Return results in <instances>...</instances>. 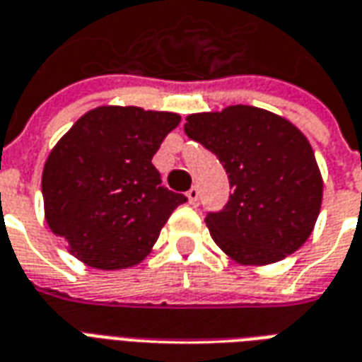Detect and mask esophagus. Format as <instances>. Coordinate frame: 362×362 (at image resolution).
Wrapping results in <instances>:
<instances>
[{
    "label": "esophagus",
    "mask_w": 362,
    "mask_h": 362,
    "mask_svg": "<svg viewBox=\"0 0 362 362\" xmlns=\"http://www.w3.org/2000/svg\"><path fill=\"white\" fill-rule=\"evenodd\" d=\"M188 202L189 205H197L199 204V189H197V186H192V188L188 189Z\"/></svg>",
    "instance_id": "obj_1"
}]
</instances>
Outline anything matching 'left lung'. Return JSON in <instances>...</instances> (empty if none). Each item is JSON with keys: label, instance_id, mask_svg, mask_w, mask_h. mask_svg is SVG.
I'll return each instance as SVG.
<instances>
[{"label": "left lung", "instance_id": "1", "mask_svg": "<svg viewBox=\"0 0 362 362\" xmlns=\"http://www.w3.org/2000/svg\"><path fill=\"white\" fill-rule=\"evenodd\" d=\"M189 139L217 155L233 194L205 223L221 250L244 266L296 252L322 205V176L308 139L288 119L256 106L189 114Z\"/></svg>", "mask_w": 362, "mask_h": 362}]
</instances>
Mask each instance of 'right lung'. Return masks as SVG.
<instances>
[{"instance_id":"right-lung-1","label":"right lung","mask_w":362,"mask_h":362,"mask_svg":"<svg viewBox=\"0 0 362 362\" xmlns=\"http://www.w3.org/2000/svg\"><path fill=\"white\" fill-rule=\"evenodd\" d=\"M180 116L98 106L77 119L44 165L48 227L96 269L139 264L170 213L186 202L163 186L153 155Z\"/></svg>"}]
</instances>
